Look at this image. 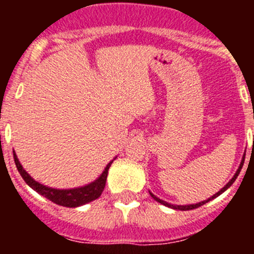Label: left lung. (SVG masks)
<instances>
[{
	"label": "left lung",
	"mask_w": 254,
	"mask_h": 254,
	"mask_svg": "<svg viewBox=\"0 0 254 254\" xmlns=\"http://www.w3.org/2000/svg\"><path fill=\"white\" fill-rule=\"evenodd\" d=\"M244 158H246V154L243 155V159H242V161H241V165H239V168H238V170H237V173H235L234 174V177H233L232 179H230V181L228 182V183H226L225 186H224L223 188H221V190H219V192H217V193H215L214 196H211L210 198H207V199H205V201H202V202H198V203H193V205H172V203H169V202H167V201H163V199H160V198H158V197L155 196V194H152L151 192H150V194H151V197L152 198L155 199V201H158V202H160L161 205H164V206H167V207H170V208H174V210H181V211H188V210H193V208H197V207H199V206H202V205H205L206 202H208V201H211V199H214V198H216L217 196H220V194L223 193V192H225L226 190H228L229 187H230V186L233 185V183H234V181L235 179H237V177L239 176V173H241V170H242V168H243V164H244Z\"/></svg>",
	"instance_id": "8db88e82"
}]
</instances>
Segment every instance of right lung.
<instances>
[{
	"mask_svg": "<svg viewBox=\"0 0 254 254\" xmlns=\"http://www.w3.org/2000/svg\"><path fill=\"white\" fill-rule=\"evenodd\" d=\"M13 160H15V164H16V168L19 170L20 176L22 177V179L25 181V183L29 187L33 188L35 192H38V193L42 194L43 197L48 198L52 202L57 203L60 206H64V207H78V206L86 205V203L91 202L94 199L99 198L100 194L104 190L105 182H107L108 177V170H109L112 163H113V160L109 161L107 167L104 168V170H103L102 174L95 181L89 183V185L77 188H69V190H57V188L47 187V186L42 185V183L37 182L35 179H33V177H30V174L28 172H25V169L22 168L15 151H13Z\"/></svg>",
	"mask_w": 254,
	"mask_h": 254,
	"instance_id": "1",
	"label": "right lung"
}]
</instances>
